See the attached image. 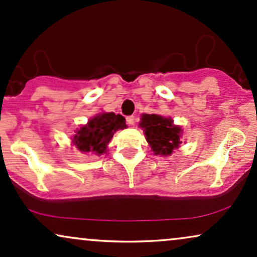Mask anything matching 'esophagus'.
<instances>
[{
  "instance_id": "1",
  "label": "esophagus",
  "mask_w": 257,
  "mask_h": 257,
  "mask_svg": "<svg viewBox=\"0 0 257 257\" xmlns=\"http://www.w3.org/2000/svg\"><path fill=\"white\" fill-rule=\"evenodd\" d=\"M135 120H136V116H134V115H130L126 117V121H127L128 125H134Z\"/></svg>"
}]
</instances>
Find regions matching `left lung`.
I'll return each instance as SVG.
<instances>
[{"label":"left lung","instance_id":"left-lung-1","mask_svg":"<svg viewBox=\"0 0 257 257\" xmlns=\"http://www.w3.org/2000/svg\"><path fill=\"white\" fill-rule=\"evenodd\" d=\"M140 127L146 134L147 142L155 155L170 156L179 147L183 130L173 123L171 117H164L158 114H143Z\"/></svg>","mask_w":257,"mask_h":257}]
</instances>
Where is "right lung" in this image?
I'll use <instances>...</instances> for the list:
<instances>
[{
    "label": "right lung",
    "instance_id": "add662e5",
    "mask_svg": "<svg viewBox=\"0 0 257 257\" xmlns=\"http://www.w3.org/2000/svg\"><path fill=\"white\" fill-rule=\"evenodd\" d=\"M127 127L125 117L120 114L99 113L75 131L72 143L81 153L101 156L107 153V147L117 130Z\"/></svg>",
    "mask_w": 257,
    "mask_h": 257
}]
</instances>
